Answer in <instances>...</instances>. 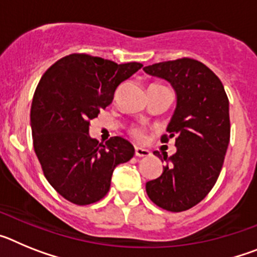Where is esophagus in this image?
I'll use <instances>...</instances> for the list:
<instances>
[{
  "label": "esophagus",
  "mask_w": 257,
  "mask_h": 257,
  "mask_svg": "<svg viewBox=\"0 0 257 257\" xmlns=\"http://www.w3.org/2000/svg\"><path fill=\"white\" fill-rule=\"evenodd\" d=\"M135 156L136 157H149V156H151V152H149L148 149L139 148V147H136V148H135Z\"/></svg>",
  "instance_id": "1"
}]
</instances>
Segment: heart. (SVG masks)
Here are the masks:
<instances>
[{
  "label": "heart",
  "mask_w": 257,
  "mask_h": 257,
  "mask_svg": "<svg viewBox=\"0 0 257 257\" xmlns=\"http://www.w3.org/2000/svg\"><path fill=\"white\" fill-rule=\"evenodd\" d=\"M131 134H133V136L136 140L144 139V130L140 128V127H135V128H133V130H131Z\"/></svg>",
  "instance_id": "1"
}]
</instances>
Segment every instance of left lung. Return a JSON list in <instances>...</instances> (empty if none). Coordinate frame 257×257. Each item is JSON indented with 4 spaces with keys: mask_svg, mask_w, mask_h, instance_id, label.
Listing matches in <instances>:
<instances>
[{
    "mask_svg": "<svg viewBox=\"0 0 257 257\" xmlns=\"http://www.w3.org/2000/svg\"><path fill=\"white\" fill-rule=\"evenodd\" d=\"M143 70L167 81L176 94L169 136H162L163 143L175 138L176 153L163 154L162 175L145 189L157 206L181 212L205 198L219 178L230 139L228 96L219 77L194 59L162 61Z\"/></svg>",
    "mask_w": 257,
    "mask_h": 257,
    "instance_id": "obj_1",
    "label": "left lung"
}]
</instances>
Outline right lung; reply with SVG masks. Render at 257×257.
<instances>
[{
	"instance_id": "1",
	"label": "right lung",
	"mask_w": 257,
	"mask_h": 257,
	"mask_svg": "<svg viewBox=\"0 0 257 257\" xmlns=\"http://www.w3.org/2000/svg\"><path fill=\"white\" fill-rule=\"evenodd\" d=\"M143 64L72 54L41 77L31 108L33 147L51 187L72 203L90 205L110 188L114 169L133 158L130 142L114 136L99 144L90 121L113 101L117 87Z\"/></svg>"
}]
</instances>
